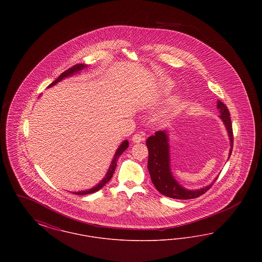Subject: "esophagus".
<instances>
[{"label":"esophagus","mask_w":262,"mask_h":262,"mask_svg":"<svg viewBox=\"0 0 262 262\" xmlns=\"http://www.w3.org/2000/svg\"><path fill=\"white\" fill-rule=\"evenodd\" d=\"M144 136L142 135V134H136L134 137H133V141L135 142V143H138V142H140V141H143L144 140Z\"/></svg>","instance_id":"1"}]
</instances>
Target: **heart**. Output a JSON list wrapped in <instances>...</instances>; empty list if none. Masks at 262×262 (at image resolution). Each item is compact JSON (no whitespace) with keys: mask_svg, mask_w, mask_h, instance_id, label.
Wrapping results in <instances>:
<instances>
[{"mask_svg":"<svg viewBox=\"0 0 262 262\" xmlns=\"http://www.w3.org/2000/svg\"><path fill=\"white\" fill-rule=\"evenodd\" d=\"M172 88H173V84H172V83H170V82H166V83H165V86H164L165 91L169 92V91L172 90Z\"/></svg>","mask_w":262,"mask_h":262,"instance_id":"heart-1","label":"heart"}]
</instances>
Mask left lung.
I'll return each mask as SVG.
<instances>
[{
	"instance_id": "left-lung-1",
	"label": "left lung",
	"mask_w": 262,
	"mask_h": 262,
	"mask_svg": "<svg viewBox=\"0 0 262 262\" xmlns=\"http://www.w3.org/2000/svg\"><path fill=\"white\" fill-rule=\"evenodd\" d=\"M217 108L220 110V118L224 122L231 140V149L229 157L232 154L234 145V136L230 113L223 102L218 101ZM146 146L148 148V163L147 169L149 171L151 181L157 190L171 199L176 200H192L205 193L212 185L196 190H188L181 187L171 174L170 170V157H169V144L166 130H158L154 136L146 139Z\"/></svg>"
}]
</instances>
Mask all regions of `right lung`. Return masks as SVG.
Returning <instances> with one entry per match:
<instances>
[{
	"instance_id": "right-lung-1",
	"label": "right lung",
	"mask_w": 262,
	"mask_h": 262,
	"mask_svg": "<svg viewBox=\"0 0 262 262\" xmlns=\"http://www.w3.org/2000/svg\"><path fill=\"white\" fill-rule=\"evenodd\" d=\"M85 67H86V66L81 64V63H77V64L73 66L72 68H70L69 70L64 71L62 74H61V75H60V76H59L55 81H53V82L51 83L50 85H49V88L52 86V85H55L57 82H59L60 80H62L63 77L69 76V75H74L75 73H77V72L81 71V70H82L83 68H85ZM127 146H128V141H127V140H125V141L120 145V147L118 148L117 152H116V154H115V157H114V159H113L112 164H111V166H110V168H109L108 173L106 174V177L102 180V182H100L99 184H98L96 187H93V188H91V189H89V190L78 191V192H74V193H75V194H79V195H84V194H88V193L96 192V191H98L99 189H101L102 187H104V186H105V185H106V184H107V183L112 179L113 174H114L115 169H116V167H117V161H118L119 157L123 154V152L127 148Z\"/></svg>"
}]
</instances>
